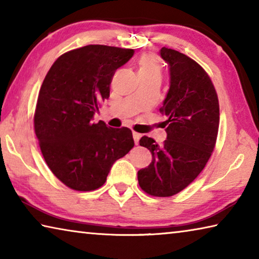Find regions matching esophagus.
<instances>
[{"mask_svg":"<svg viewBox=\"0 0 259 259\" xmlns=\"http://www.w3.org/2000/svg\"><path fill=\"white\" fill-rule=\"evenodd\" d=\"M133 136H134L135 144H136V145H137L138 142H139V139H140V137H142V135L138 134V133H136V131H134V133H133Z\"/></svg>","mask_w":259,"mask_h":259,"instance_id":"34e87169","label":"esophagus"}]
</instances>
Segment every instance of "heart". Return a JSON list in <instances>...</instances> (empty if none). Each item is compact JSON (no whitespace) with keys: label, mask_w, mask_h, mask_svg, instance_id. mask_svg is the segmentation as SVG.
Masks as SVG:
<instances>
[{"label":"heart","mask_w":259,"mask_h":259,"mask_svg":"<svg viewBox=\"0 0 259 259\" xmlns=\"http://www.w3.org/2000/svg\"><path fill=\"white\" fill-rule=\"evenodd\" d=\"M138 74L140 78L161 77V64L153 54H144L138 59Z\"/></svg>","instance_id":"heart-1"}]
</instances>
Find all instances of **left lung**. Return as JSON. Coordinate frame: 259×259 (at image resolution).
<instances>
[{
  "label": "left lung",
  "mask_w": 259,
  "mask_h": 259,
  "mask_svg": "<svg viewBox=\"0 0 259 259\" xmlns=\"http://www.w3.org/2000/svg\"><path fill=\"white\" fill-rule=\"evenodd\" d=\"M160 54L170 72V88L160 108L166 116V139L159 145L147 136L140 138L152 162L138 171V183L147 194L168 198L190 185L211 156L219 103L211 78L195 60L165 47Z\"/></svg>",
  "instance_id": "8db88e82"
}]
</instances>
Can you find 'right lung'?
Segmentation results:
<instances>
[{
  "label": "right lung",
  "mask_w": 259,
  "mask_h": 259,
  "mask_svg": "<svg viewBox=\"0 0 259 259\" xmlns=\"http://www.w3.org/2000/svg\"><path fill=\"white\" fill-rule=\"evenodd\" d=\"M134 49L90 45L65 52L43 80L34 113L38 145L52 174L74 191L102 187L111 166L135 146L131 130L93 122L114 73Z\"/></svg>",
  "instance_id": "add662e5"
}]
</instances>
